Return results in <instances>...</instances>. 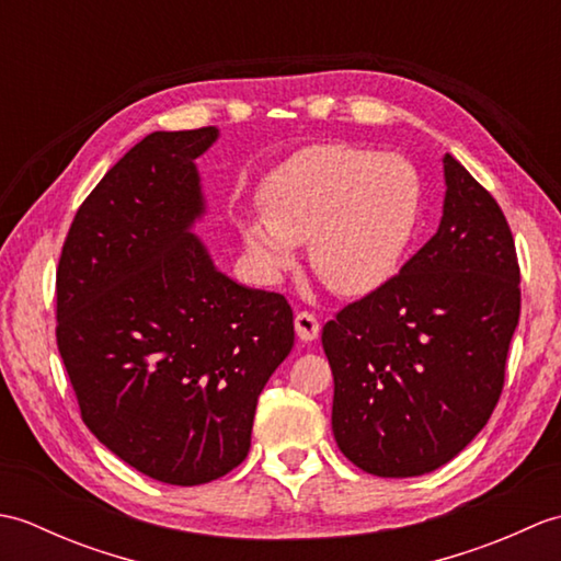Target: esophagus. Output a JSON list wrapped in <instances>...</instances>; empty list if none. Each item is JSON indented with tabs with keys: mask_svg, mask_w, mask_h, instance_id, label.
<instances>
[{
	"mask_svg": "<svg viewBox=\"0 0 561 561\" xmlns=\"http://www.w3.org/2000/svg\"><path fill=\"white\" fill-rule=\"evenodd\" d=\"M294 325H296V335H299L301 342H313L320 335L318 318L313 313H308V311L296 313Z\"/></svg>",
	"mask_w": 561,
	"mask_h": 561,
	"instance_id": "34e87169",
	"label": "esophagus"
}]
</instances>
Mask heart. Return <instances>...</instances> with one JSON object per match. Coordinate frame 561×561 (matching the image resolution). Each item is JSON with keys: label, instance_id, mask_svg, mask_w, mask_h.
<instances>
[{"label": "heart", "instance_id": "heart-1", "mask_svg": "<svg viewBox=\"0 0 561 561\" xmlns=\"http://www.w3.org/2000/svg\"><path fill=\"white\" fill-rule=\"evenodd\" d=\"M420 175L400 157L356 145H320L272 175L265 224L245 226L260 274L277 279L296 262L294 245L332 291L371 294L398 272L420 219Z\"/></svg>", "mask_w": 561, "mask_h": 561}]
</instances>
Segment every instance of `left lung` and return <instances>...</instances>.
<instances>
[{
    "instance_id": "left-lung-1",
    "label": "left lung",
    "mask_w": 561,
    "mask_h": 561,
    "mask_svg": "<svg viewBox=\"0 0 561 561\" xmlns=\"http://www.w3.org/2000/svg\"><path fill=\"white\" fill-rule=\"evenodd\" d=\"M438 231L323 328L332 434L378 478L432 472L470 444L504 388L520 267L502 207L446 153Z\"/></svg>"
}]
</instances>
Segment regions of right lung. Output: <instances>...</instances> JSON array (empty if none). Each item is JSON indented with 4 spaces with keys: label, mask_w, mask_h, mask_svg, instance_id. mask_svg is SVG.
Here are the masks:
<instances>
[{
    "label": "right lung",
    "mask_w": 561,
    "mask_h": 561,
    "mask_svg": "<svg viewBox=\"0 0 561 561\" xmlns=\"http://www.w3.org/2000/svg\"><path fill=\"white\" fill-rule=\"evenodd\" d=\"M217 127L151 133L81 202L57 265V350L81 420L151 480L241 465L262 388L294 347L282 294L211 265L195 159Z\"/></svg>",
    "instance_id": "add662e5"
}]
</instances>
